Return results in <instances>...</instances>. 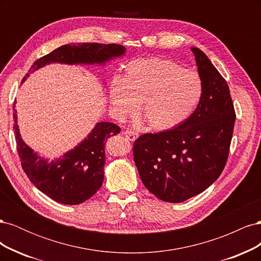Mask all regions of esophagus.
<instances>
[{
	"label": "esophagus",
	"instance_id": "obj_1",
	"mask_svg": "<svg viewBox=\"0 0 261 261\" xmlns=\"http://www.w3.org/2000/svg\"><path fill=\"white\" fill-rule=\"evenodd\" d=\"M123 134H124V136L127 138L128 140H130V141H135L137 139V137H138V134L136 132L130 130V129L125 130Z\"/></svg>",
	"mask_w": 261,
	"mask_h": 261
}]
</instances>
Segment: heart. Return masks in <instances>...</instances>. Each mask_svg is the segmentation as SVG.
Segmentation results:
<instances>
[{
  "mask_svg": "<svg viewBox=\"0 0 261 261\" xmlns=\"http://www.w3.org/2000/svg\"><path fill=\"white\" fill-rule=\"evenodd\" d=\"M202 96L198 75L175 62L150 58L128 63L121 81H113L109 97L118 117L140 114L155 130L176 127L192 115Z\"/></svg>",
  "mask_w": 261,
  "mask_h": 261,
  "instance_id": "heart-1",
  "label": "heart"
}]
</instances>
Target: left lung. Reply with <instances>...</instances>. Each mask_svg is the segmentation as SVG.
I'll list each match as a JSON object with an SVG mask.
<instances>
[{
    "instance_id": "obj_1",
    "label": "left lung",
    "mask_w": 261,
    "mask_h": 261,
    "mask_svg": "<svg viewBox=\"0 0 261 261\" xmlns=\"http://www.w3.org/2000/svg\"><path fill=\"white\" fill-rule=\"evenodd\" d=\"M191 50L202 84L198 106L177 127L144 134L134 147L144 185L167 202H183L215 183L226 163L234 129L235 111L225 80L200 49Z\"/></svg>"
}]
</instances>
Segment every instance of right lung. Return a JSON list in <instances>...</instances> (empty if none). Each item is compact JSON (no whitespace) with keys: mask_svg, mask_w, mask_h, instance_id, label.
Here are the masks:
<instances>
[{"mask_svg":"<svg viewBox=\"0 0 261 261\" xmlns=\"http://www.w3.org/2000/svg\"><path fill=\"white\" fill-rule=\"evenodd\" d=\"M125 53L126 48L120 44H64L37 60L21 84L30 74L53 63L106 66L110 61L124 57ZM13 111L15 138L21 167L39 191L64 204H80L99 191L105 178L106 141L110 136H115L121 132L117 125L98 122L88 136L77 146L50 160L35 152L22 140L17 124V110L14 109Z\"/></svg>","mask_w":261,"mask_h":261,"instance_id":"right-lung-1","label":"right lung"}]
</instances>
